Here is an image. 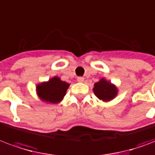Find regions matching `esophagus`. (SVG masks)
I'll return each instance as SVG.
<instances>
[{
	"label": "esophagus",
	"mask_w": 155,
	"mask_h": 155,
	"mask_svg": "<svg viewBox=\"0 0 155 155\" xmlns=\"http://www.w3.org/2000/svg\"><path fill=\"white\" fill-rule=\"evenodd\" d=\"M84 78L82 77V76H79V77L77 78V81L80 83L84 82Z\"/></svg>",
	"instance_id": "esophagus-1"
}]
</instances>
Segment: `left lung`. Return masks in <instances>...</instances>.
<instances>
[{"label":"left lung","mask_w":155,"mask_h":155,"mask_svg":"<svg viewBox=\"0 0 155 155\" xmlns=\"http://www.w3.org/2000/svg\"><path fill=\"white\" fill-rule=\"evenodd\" d=\"M93 92L100 100L104 101H110L117 95L116 87L110 82L101 79L99 82L94 84Z\"/></svg>","instance_id":"1"}]
</instances>
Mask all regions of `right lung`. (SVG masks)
Wrapping results in <instances>:
<instances>
[{"label": "right lung", "instance_id": "add662e5", "mask_svg": "<svg viewBox=\"0 0 155 155\" xmlns=\"http://www.w3.org/2000/svg\"><path fill=\"white\" fill-rule=\"evenodd\" d=\"M69 86L68 83L62 81L58 77H54L48 82L38 84L36 91L41 100L49 103H58L66 95Z\"/></svg>", "mask_w": 155, "mask_h": 155}]
</instances>
